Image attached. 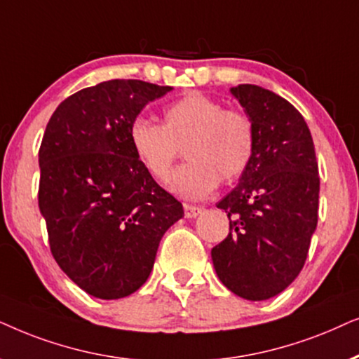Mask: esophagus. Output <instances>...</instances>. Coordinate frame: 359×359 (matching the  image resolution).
I'll return each mask as SVG.
<instances>
[{
	"instance_id": "34e87169",
	"label": "esophagus",
	"mask_w": 359,
	"mask_h": 359,
	"mask_svg": "<svg viewBox=\"0 0 359 359\" xmlns=\"http://www.w3.org/2000/svg\"><path fill=\"white\" fill-rule=\"evenodd\" d=\"M184 212L187 218H197L200 213H202V208L194 207V205H184Z\"/></svg>"
}]
</instances>
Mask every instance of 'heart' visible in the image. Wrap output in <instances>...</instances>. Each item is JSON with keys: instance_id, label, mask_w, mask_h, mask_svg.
Masks as SVG:
<instances>
[{"instance_id": "1", "label": "heart", "mask_w": 359, "mask_h": 359, "mask_svg": "<svg viewBox=\"0 0 359 359\" xmlns=\"http://www.w3.org/2000/svg\"><path fill=\"white\" fill-rule=\"evenodd\" d=\"M128 141L136 161L157 182L167 179L178 146L184 145L188 162L169 177L167 187L187 200L205 198L222 180L240 179L256 149L251 118L240 109H224L222 102L200 92L167 104L162 124L135 119Z\"/></svg>"}]
</instances>
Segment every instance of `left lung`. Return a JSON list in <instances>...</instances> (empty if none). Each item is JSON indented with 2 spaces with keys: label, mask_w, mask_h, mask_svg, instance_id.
<instances>
[{
  "label": "left lung",
  "mask_w": 359,
  "mask_h": 359,
  "mask_svg": "<svg viewBox=\"0 0 359 359\" xmlns=\"http://www.w3.org/2000/svg\"><path fill=\"white\" fill-rule=\"evenodd\" d=\"M255 124L256 149L240 182L217 203L229 235L212 250L224 287L266 300L294 283L317 228L320 177L312 135L302 114L257 85L229 88Z\"/></svg>",
  "instance_id": "obj_1"
}]
</instances>
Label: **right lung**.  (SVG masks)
<instances>
[{
  "label": "right lung",
  "instance_id": "1",
  "mask_svg": "<svg viewBox=\"0 0 359 359\" xmlns=\"http://www.w3.org/2000/svg\"><path fill=\"white\" fill-rule=\"evenodd\" d=\"M172 87L108 80L64 100L39 149V210L60 269L85 292L114 300L146 283L164 233L184 217L133 154L128 131Z\"/></svg>",
  "mask_w": 359,
  "mask_h": 359
}]
</instances>
